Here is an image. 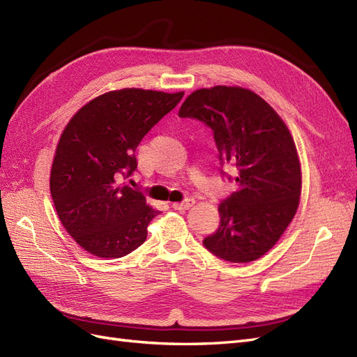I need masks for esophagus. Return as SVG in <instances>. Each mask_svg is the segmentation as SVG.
Masks as SVG:
<instances>
[{
    "mask_svg": "<svg viewBox=\"0 0 357 357\" xmlns=\"http://www.w3.org/2000/svg\"><path fill=\"white\" fill-rule=\"evenodd\" d=\"M193 204H195V199H193V198H186L185 201H181V202H172V208H176V210H189Z\"/></svg>",
    "mask_w": 357,
    "mask_h": 357,
    "instance_id": "1",
    "label": "esophagus"
}]
</instances>
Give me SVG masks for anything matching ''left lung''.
Instances as JSON below:
<instances>
[{
    "instance_id": "left-lung-1",
    "label": "left lung",
    "mask_w": 357,
    "mask_h": 357,
    "mask_svg": "<svg viewBox=\"0 0 357 357\" xmlns=\"http://www.w3.org/2000/svg\"><path fill=\"white\" fill-rule=\"evenodd\" d=\"M178 116L207 125L220 165L236 171L238 189L220 202L219 229L205 236V248L234 264L256 261L280 240L299 205L301 165L286 123L261 96L238 86L192 92Z\"/></svg>"
}]
</instances>
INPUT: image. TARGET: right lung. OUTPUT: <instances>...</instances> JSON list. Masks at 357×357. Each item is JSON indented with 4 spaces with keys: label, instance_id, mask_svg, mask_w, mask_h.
I'll return each mask as SVG.
<instances>
[{
    "label": "right lung",
    "instance_id": "1",
    "mask_svg": "<svg viewBox=\"0 0 357 357\" xmlns=\"http://www.w3.org/2000/svg\"><path fill=\"white\" fill-rule=\"evenodd\" d=\"M185 92L121 89L96 96L63 129L50 172V193L63 228L86 252L105 259L134 252L158 210L122 186L137 169L144 135Z\"/></svg>",
    "mask_w": 357,
    "mask_h": 357
}]
</instances>
